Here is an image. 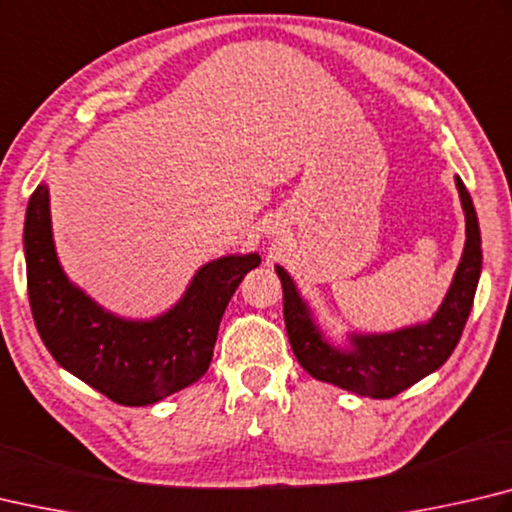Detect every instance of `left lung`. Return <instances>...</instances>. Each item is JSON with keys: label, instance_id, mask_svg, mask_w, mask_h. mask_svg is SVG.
<instances>
[{"label": "left lung", "instance_id": "8db88e82", "mask_svg": "<svg viewBox=\"0 0 512 512\" xmlns=\"http://www.w3.org/2000/svg\"><path fill=\"white\" fill-rule=\"evenodd\" d=\"M461 206L466 210V248L448 295L427 324L385 336H353L351 349L331 347L311 320L284 268L275 271L284 291V324L291 349L315 380L338 385L369 398H392L439 369L452 356L475 302L481 273V235L475 206L457 176Z\"/></svg>", "mask_w": 512, "mask_h": 512}]
</instances>
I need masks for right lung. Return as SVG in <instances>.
<instances>
[{"label":"right lung","instance_id":"right-lung-1","mask_svg":"<svg viewBox=\"0 0 512 512\" xmlns=\"http://www.w3.org/2000/svg\"><path fill=\"white\" fill-rule=\"evenodd\" d=\"M26 286L37 333L58 365L118 405H152L206 374L219 322L257 253L230 255L194 275L183 300L152 322L102 311L69 284L55 257L49 190L37 185L24 224Z\"/></svg>","mask_w":512,"mask_h":512}]
</instances>
